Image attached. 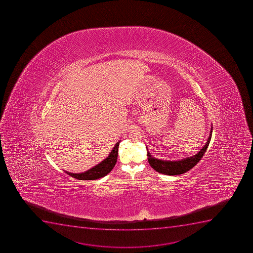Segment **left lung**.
<instances>
[{"mask_svg": "<svg viewBox=\"0 0 253 253\" xmlns=\"http://www.w3.org/2000/svg\"><path fill=\"white\" fill-rule=\"evenodd\" d=\"M212 132H213V127H211L210 136L205 145L195 155L191 156L190 158H184L181 160L165 161L153 158L148 150L147 155H148V163L154 170L164 175H176L185 173L188 170H190L191 168H194L201 160V158H203L210 144L211 137H212Z\"/></svg>", "mask_w": 253, "mask_h": 253, "instance_id": "1", "label": "left lung"}]
</instances>
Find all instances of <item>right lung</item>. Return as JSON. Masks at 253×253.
I'll return each instance as SVG.
<instances>
[{"label":"right lung","mask_w":253,"mask_h":253,"mask_svg":"<svg viewBox=\"0 0 253 253\" xmlns=\"http://www.w3.org/2000/svg\"><path fill=\"white\" fill-rule=\"evenodd\" d=\"M120 143V141H119L115 143V147L113 148L110 155L108 156L105 160H103L101 163L95 166L90 170L83 173H71L68 172V171H65V172L71 175L72 177L76 178L78 180H96L99 178L104 177L105 175H107L111 171L115 166V163L117 162L118 149H119Z\"/></svg>","instance_id":"1"}]
</instances>
